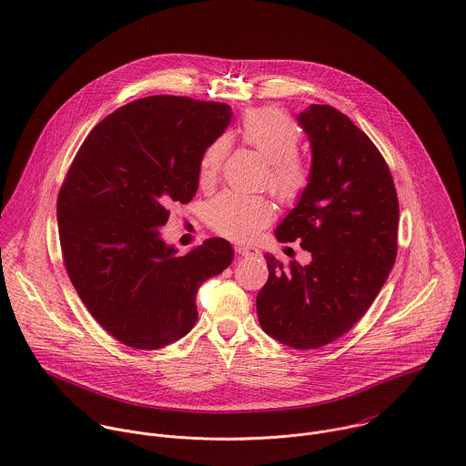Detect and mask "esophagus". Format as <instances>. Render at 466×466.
<instances>
[{"label":"esophagus","mask_w":466,"mask_h":466,"mask_svg":"<svg viewBox=\"0 0 466 466\" xmlns=\"http://www.w3.org/2000/svg\"><path fill=\"white\" fill-rule=\"evenodd\" d=\"M236 252H238V256H241V258H248V256L258 254V250L252 248V247H236Z\"/></svg>","instance_id":"obj_1"}]
</instances>
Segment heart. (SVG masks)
<instances>
[{"instance_id": "1", "label": "heart", "mask_w": 466, "mask_h": 466, "mask_svg": "<svg viewBox=\"0 0 466 466\" xmlns=\"http://www.w3.org/2000/svg\"><path fill=\"white\" fill-rule=\"evenodd\" d=\"M236 136L268 162V189L282 202L299 200L308 189L310 167L297 154L300 128L282 110L273 106L250 108L243 114ZM228 154V139L216 137L200 157V180L212 182ZM210 227L230 239L254 238L273 218V208L264 197H248L234 191L221 193L208 208Z\"/></svg>"}]
</instances>
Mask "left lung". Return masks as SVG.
<instances>
[{
    "label": "left lung",
    "mask_w": 466,
    "mask_h": 466,
    "mask_svg": "<svg viewBox=\"0 0 466 466\" xmlns=\"http://www.w3.org/2000/svg\"><path fill=\"white\" fill-rule=\"evenodd\" d=\"M310 143L308 189L275 230L310 252L289 268L266 254L258 323L277 341L309 350L349 332L371 306L397 258L399 198L390 167L349 116L310 105L297 116Z\"/></svg>",
    "instance_id": "left-lung-1"
}]
</instances>
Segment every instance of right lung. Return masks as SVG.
Wrapping results in <instances>:
<instances>
[{
	"instance_id": "right-lung-1",
	"label": "right lung",
	"mask_w": 466,
	"mask_h": 466,
	"mask_svg": "<svg viewBox=\"0 0 466 466\" xmlns=\"http://www.w3.org/2000/svg\"><path fill=\"white\" fill-rule=\"evenodd\" d=\"M230 106L157 95L123 105L87 136L56 198L66 271L93 318L127 347L156 350L198 319V288L234 258L210 238L177 256L160 238L175 202L198 189L200 157Z\"/></svg>"
}]
</instances>
